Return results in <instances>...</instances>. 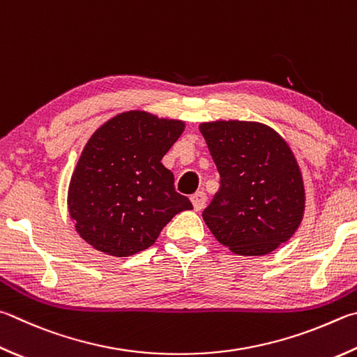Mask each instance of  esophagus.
<instances>
[{"instance_id": "esophagus-1", "label": "esophagus", "mask_w": 357, "mask_h": 357, "mask_svg": "<svg viewBox=\"0 0 357 357\" xmlns=\"http://www.w3.org/2000/svg\"><path fill=\"white\" fill-rule=\"evenodd\" d=\"M190 201H192V204H193V209L201 211V209H204L207 197H206V193L203 190H199L197 193H193V195L190 197Z\"/></svg>"}]
</instances>
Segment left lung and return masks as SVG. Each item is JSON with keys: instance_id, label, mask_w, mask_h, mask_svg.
<instances>
[{"instance_id": "left-lung-1", "label": "left lung", "mask_w": 357, "mask_h": 357, "mask_svg": "<svg viewBox=\"0 0 357 357\" xmlns=\"http://www.w3.org/2000/svg\"><path fill=\"white\" fill-rule=\"evenodd\" d=\"M199 131L220 173L204 223L236 255H270L295 234L306 204L290 146L257 121L217 120L201 123Z\"/></svg>"}]
</instances>
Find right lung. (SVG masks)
<instances>
[{"label": "right lung", "instance_id": "1", "mask_svg": "<svg viewBox=\"0 0 357 357\" xmlns=\"http://www.w3.org/2000/svg\"><path fill=\"white\" fill-rule=\"evenodd\" d=\"M184 128L181 120L128 111L89 139L71 174L67 203L76 232L95 250L132 256L150 248L176 213L193 209L160 162Z\"/></svg>", "mask_w": 357, "mask_h": 357}]
</instances>
